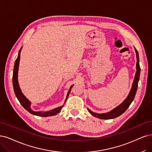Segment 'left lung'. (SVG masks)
I'll list each match as a JSON object with an SVG mask.
<instances>
[{
	"label": "left lung",
	"instance_id": "1",
	"mask_svg": "<svg viewBox=\"0 0 152 152\" xmlns=\"http://www.w3.org/2000/svg\"><path fill=\"white\" fill-rule=\"evenodd\" d=\"M135 50V53L137 55V64H136V68L137 71L135 73V76H134V80L133 82V85L131 88V90L129 93L128 96L123 101V102L116 108L111 110L109 112L105 113H94V112L92 111L91 110H89L88 108V111L91 113L93 116H95L96 118H98L99 119H103V120H108V119H113L115 118H116L118 116H120L122 115L124 112L128 108L129 106L131 104L132 102L134 99V96H135V94L137 93V90L138 88V83L140 79V67L139 64V55L137 50L134 48Z\"/></svg>",
	"mask_w": 152,
	"mask_h": 152
}]
</instances>
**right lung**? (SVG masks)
<instances>
[{
  "label": "right lung",
  "mask_w": 152,
  "mask_h": 152,
  "mask_svg": "<svg viewBox=\"0 0 152 152\" xmlns=\"http://www.w3.org/2000/svg\"><path fill=\"white\" fill-rule=\"evenodd\" d=\"M22 48H21L19 50V53H18V58H17V59L15 61L14 71H13L12 83H13L14 93H15V94L17 98L18 99L19 102H20L21 105L23 106V107L27 111H29L30 113H31L34 115H36V116H39L47 117V116H54L56 115H57L61 111V109L63 108V107L64 106V104L61 106H59V107H58V108H54L51 110L47 111H33L31 108V102L24 96L23 93H22V92L21 91V89L20 88V86H19V82H18V71H19V61H20V52H21ZM72 86L73 85L71 86L68 92H67V93L64 103L66 102L67 98V97H68L69 94L71 92V89Z\"/></svg>",
  "instance_id": "add662e5"
}]
</instances>
